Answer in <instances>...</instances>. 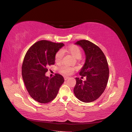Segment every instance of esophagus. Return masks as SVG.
<instances>
[{
	"instance_id": "esophagus-1",
	"label": "esophagus",
	"mask_w": 132,
	"mask_h": 132,
	"mask_svg": "<svg viewBox=\"0 0 132 132\" xmlns=\"http://www.w3.org/2000/svg\"><path fill=\"white\" fill-rule=\"evenodd\" d=\"M69 77H67V76H64V79L65 80H67L68 79H69Z\"/></svg>"
}]
</instances>
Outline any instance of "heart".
<instances>
[{
    "label": "heart",
    "mask_w": 132,
    "mask_h": 132,
    "mask_svg": "<svg viewBox=\"0 0 132 132\" xmlns=\"http://www.w3.org/2000/svg\"><path fill=\"white\" fill-rule=\"evenodd\" d=\"M68 50L71 54V55L76 59H79L82 56L81 50L78 46L76 45H71L68 48ZM63 51L62 50H59L55 55V60L57 62H60L63 56ZM74 68L71 67L66 65L62 66L60 68V71L63 75H70L73 73L74 71Z\"/></svg>",
    "instance_id": "obj_1"
}]
</instances>
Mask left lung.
I'll return each mask as SVG.
<instances>
[{
	"label": "left lung",
	"mask_w": 132,
	"mask_h": 132,
	"mask_svg": "<svg viewBox=\"0 0 132 132\" xmlns=\"http://www.w3.org/2000/svg\"><path fill=\"white\" fill-rule=\"evenodd\" d=\"M86 55V61L79 71V75L86 77L83 81L76 78V84L73 89L75 96L84 103H90L98 99L107 86L109 69L106 58L100 48L87 40L77 41Z\"/></svg>",
	"instance_id": "left-lung-1"
}]
</instances>
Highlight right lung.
<instances>
[{
    "label": "right lung",
    "instance_id": "1",
    "mask_svg": "<svg viewBox=\"0 0 132 132\" xmlns=\"http://www.w3.org/2000/svg\"><path fill=\"white\" fill-rule=\"evenodd\" d=\"M63 46L42 40L34 44L25 55L22 66L23 82L29 95L40 103L54 99L64 82L61 75L56 73L52 78L45 76L47 67L54 65L55 55Z\"/></svg>",
    "mask_w": 132,
    "mask_h": 132
}]
</instances>
